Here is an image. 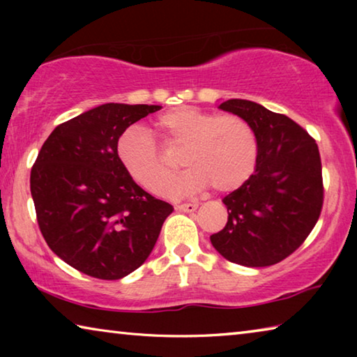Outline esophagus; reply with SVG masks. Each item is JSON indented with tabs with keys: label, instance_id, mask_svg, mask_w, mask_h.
Returning <instances> with one entry per match:
<instances>
[{
	"label": "esophagus",
	"instance_id": "1",
	"mask_svg": "<svg viewBox=\"0 0 357 357\" xmlns=\"http://www.w3.org/2000/svg\"><path fill=\"white\" fill-rule=\"evenodd\" d=\"M198 204L195 203H181V204H176V209L181 211V213H193V211L197 209Z\"/></svg>",
	"mask_w": 357,
	"mask_h": 357
}]
</instances>
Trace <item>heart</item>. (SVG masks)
Returning <instances> with one entry per match:
<instances>
[{
	"label": "heart",
	"mask_w": 357,
	"mask_h": 357,
	"mask_svg": "<svg viewBox=\"0 0 357 357\" xmlns=\"http://www.w3.org/2000/svg\"><path fill=\"white\" fill-rule=\"evenodd\" d=\"M155 132L167 153H183V164L190 168L168 195L209 185L217 192L234 190L257 167V132L238 114L219 116L195 107H179L155 121ZM161 149L140 128L126 130L118 142L119 160L130 178L155 195L170 187L176 173V165Z\"/></svg>",
	"instance_id": "b5f03b06"
}]
</instances>
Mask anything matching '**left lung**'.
<instances>
[{
    "mask_svg": "<svg viewBox=\"0 0 357 357\" xmlns=\"http://www.w3.org/2000/svg\"><path fill=\"white\" fill-rule=\"evenodd\" d=\"M219 108L249 121L257 132L255 173L223 198L227 225L211 236L228 261L263 268L299 249L317 225L324 185L318 144L282 113L255 102L229 99Z\"/></svg>",
    "mask_w": 357,
    "mask_h": 357,
    "instance_id": "left-lung-1",
    "label": "left lung"
}]
</instances>
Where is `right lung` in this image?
Wrapping results in <instances>:
<instances>
[{
  "mask_svg": "<svg viewBox=\"0 0 357 357\" xmlns=\"http://www.w3.org/2000/svg\"><path fill=\"white\" fill-rule=\"evenodd\" d=\"M159 105L104 104L52 132L31 168V197L48 247L80 273L123 279L146 261L173 206L121 164L118 140Z\"/></svg>",
  "mask_w": 357,
  "mask_h": 357,
  "instance_id": "add662e5",
  "label": "right lung"
}]
</instances>
